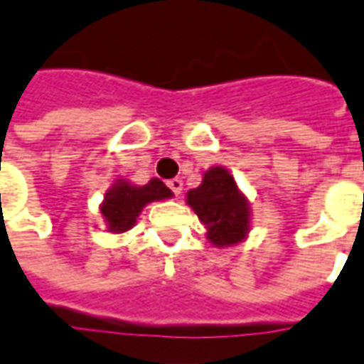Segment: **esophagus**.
Listing matches in <instances>:
<instances>
[{
    "label": "esophagus",
    "instance_id": "34e87169",
    "mask_svg": "<svg viewBox=\"0 0 364 364\" xmlns=\"http://www.w3.org/2000/svg\"><path fill=\"white\" fill-rule=\"evenodd\" d=\"M166 184H168V188H170V190L174 192V196H178V194L182 192V186H184L180 178H172V180H168Z\"/></svg>",
    "mask_w": 364,
    "mask_h": 364
}]
</instances>
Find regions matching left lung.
<instances>
[{"instance_id":"obj_1","label":"left lung","mask_w":364,"mask_h":364,"mask_svg":"<svg viewBox=\"0 0 364 364\" xmlns=\"http://www.w3.org/2000/svg\"><path fill=\"white\" fill-rule=\"evenodd\" d=\"M186 202L208 230V240L216 246H232L248 232V202L240 194L234 178L220 166L210 168L198 188L190 190Z\"/></svg>"}]
</instances>
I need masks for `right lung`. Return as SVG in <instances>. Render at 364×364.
Returning a JSON list of instances; mask_svg holds the SVG:
<instances>
[{
	"label": "right lung",
	"instance_id": "right-lung-1",
	"mask_svg": "<svg viewBox=\"0 0 364 364\" xmlns=\"http://www.w3.org/2000/svg\"><path fill=\"white\" fill-rule=\"evenodd\" d=\"M170 196L172 192L158 178L150 180L146 186H132L128 182L119 180L108 190L102 204V214L108 222L109 232H126L136 224V218L140 216L146 204Z\"/></svg>",
	"mask_w": 364,
	"mask_h": 364
}]
</instances>
